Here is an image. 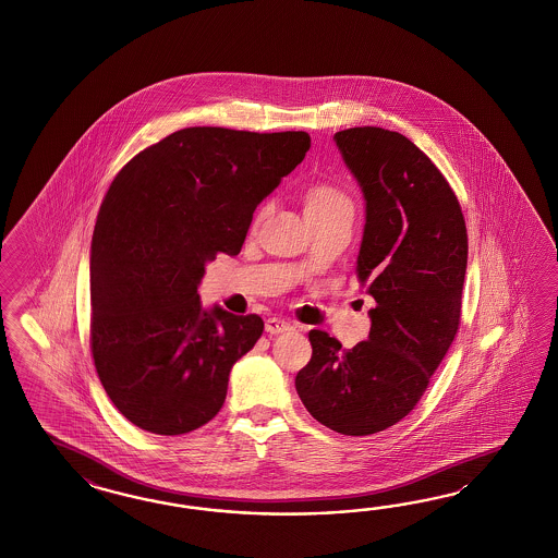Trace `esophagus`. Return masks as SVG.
Here are the masks:
<instances>
[{"instance_id":"34e87169","label":"esophagus","mask_w":558,"mask_h":558,"mask_svg":"<svg viewBox=\"0 0 558 558\" xmlns=\"http://www.w3.org/2000/svg\"><path fill=\"white\" fill-rule=\"evenodd\" d=\"M265 330H267L269 335H286V332L293 330V326H291L289 322H286V319L269 318L265 322Z\"/></svg>"}]
</instances>
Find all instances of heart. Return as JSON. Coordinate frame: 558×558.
I'll return each mask as SVG.
<instances>
[{"instance_id": "heart-1", "label": "heart", "mask_w": 558, "mask_h": 558, "mask_svg": "<svg viewBox=\"0 0 558 558\" xmlns=\"http://www.w3.org/2000/svg\"><path fill=\"white\" fill-rule=\"evenodd\" d=\"M303 211L310 223L336 222V220H354V202L351 195L335 185H314L303 193ZM269 214V204L258 207L255 226Z\"/></svg>"}]
</instances>
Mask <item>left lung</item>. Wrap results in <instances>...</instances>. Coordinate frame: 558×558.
I'll return each mask as SVG.
<instances>
[{"instance_id":"1","label":"left lung","mask_w":558,"mask_h":558,"mask_svg":"<svg viewBox=\"0 0 558 558\" xmlns=\"http://www.w3.org/2000/svg\"><path fill=\"white\" fill-rule=\"evenodd\" d=\"M335 143L365 197L356 277L377 305L368 340L351 351L310 330L295 389L326 428L368 436L414 410L450 349L469 244L457 195L412 141L363 126L336 132Z\"/></svg>"}]
</instances>
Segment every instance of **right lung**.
Wrapping results in <instances>:
<instances>
[{
	"mask_svg": "<svg viewBox=\"0 0 558 558\" xmlns=\"http://www.w3.org/2000/svg\"><path fill=\"white\" fill-rule=\"evenodd\" d=\"M310 144L305 132L183 128L113 179L92 239V352L134 426L177 436L220 412L265 324L204 310L197 287L209 260L239 255L256 206Z\"/></svg>",
	"mask_w": 558,
	"mask_h": 558,
	"instance_id": "1",
	"label": "right lung"
}]
</instances>
